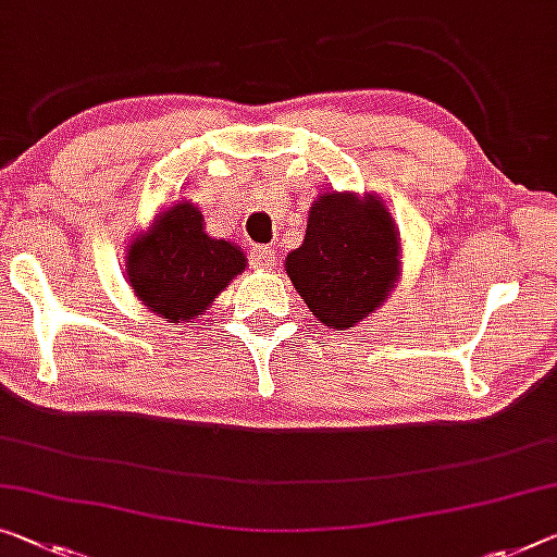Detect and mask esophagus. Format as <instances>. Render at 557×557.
<instances>
[{
    "mask_svg": "<svg viewBox=\"0 0 557 557\" xmlns=\"http://www.w3.org/2000/svg\"><path fill=\"white\" fill-rule=\"evenodd\" d=\"M273 261H276V253L267 249V246H256L251 251V267L256 271H269L273 267Z\"/></svg>",
    "mask_w": 557,
    "mask_h": 557,
    "instance_id": "obj_1",
    "label": "esophagus"
}]
</instances>
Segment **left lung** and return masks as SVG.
<instances>
[{"label":"left lung","instance_id":"8db88e82","mask_svg":"<svg viewBox=\"0 0 557 557\" xmlns=\"http://www.w3.org/2000/svg\"><path fill=\"white\" fill-rule=\"evenodd\" d=\"M400 259V231L381 196L323 191L284 269L315 321L346 333L388 301Z\"/></svg>","mask_w":557,"mask_h":557}]
</instances>
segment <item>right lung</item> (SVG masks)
<instances>
[{
    "label": "right lung",
    "instance_id": "right-lung-1",
    "mask_svg": "<svg viewBox=\"0 0 557 557\" xmlns=\"http://www.w3.org/2000/svg\"><path fill=\"white\" fill-rule=\"evenodd\" d=\"M244 271L242 246L207 234L203 213L186 199L161 209L126 249V281L134 296L171 326L201 319Z\"/></svg>",
    "mask_w": 557,
    "mask_h": 557
}]
</instances>
